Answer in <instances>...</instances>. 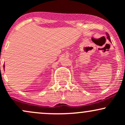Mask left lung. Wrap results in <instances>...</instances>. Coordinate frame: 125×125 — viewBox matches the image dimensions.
I'll list each match as a JSON object with an SVG mask.
<instances>
[{"label": "left lung", "instance_id": "obj_1", "mask_svg": "<svg viewBox=\"0 0 125 125\" xmlns=\"http://www.w3.org/2000/svg\"><path fill=\"white\" fill-rule=\"evenodd\" d=\"M106 36H107V39L109 40V41H111V40H110V36H109V34L107 33H106Z\"/></svg>", "mask_w": 125, "mask_h": 125}]
</instances>
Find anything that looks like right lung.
<instances>
[{"mask_svg":"<svg viewBox=\"0 0 125 125\" xmlns=\"http://www.w3.org/2000/svg\"><path fill=\"white\" fill-rule=\"evenodd\" d=\"M4 67H5V64L3 65V68H4Z\"/></svg>","mask_w":125,"mask_h":125,"instance_id":"right-lung-1","label":"right lung"}]
</instances>
